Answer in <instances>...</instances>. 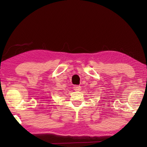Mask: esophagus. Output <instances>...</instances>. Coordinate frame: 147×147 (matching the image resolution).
<instances>
[{"mask_svg": "<svg viewBox=\"0 0 147 147\" xmlns=\"http://www.w3.org/2000/svg\"><path fill=\"white\" fill-rule=\"evenodd\" d=\"M73 89H74V91H80L81 86H74L73 87Z\"/></svg>", "mask_w": 147, "mask_h": 147, "instance_id": "esophagus-1", "label": "esophagus"}]
</instances>
